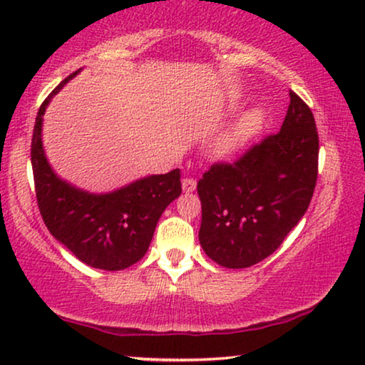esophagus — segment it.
Wrapping results in <instances>:
<instances>
[{
  "label": "esophagus",
  "mask_w": 365,
  "mask_h": 365,
  "mask_svg": "<svg viewBox=\"0 0 365 365\" xmlns=\"http://www.w3.org/2000/svg\"><path fill=\"white\" fill-rule=\"evenodd\" d=\"M196 189V179L194 178H184L182 179V191L184 192H192Z\"/></svg>",
  "instance_id": "esophagus-1"
}]
</instances>
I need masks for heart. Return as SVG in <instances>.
<instances>
[{"mask_svg":"<svg viewBox=\"0 0 365 365\" xmlns=\"http://www.w3.org/2000/svg\"><path fill=\"white\" fill-rule=\"evenodd\" d=\"M261 121V113L259 111H251L249 114H246V118L242 119V123L239 124L237 128H234L231 133H227L226 136H222L219 139L217 143V151L222 154H229L236 149L241 141L244 139V136L251 131L252 128H256V124Z\"/></svg>","mask_w":365,"mask_h":365,"instance_id":"obj_1","label":"heart"}]
</instances>
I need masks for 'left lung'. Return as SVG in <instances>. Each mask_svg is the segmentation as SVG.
Wrapping results in <instances>:
<instances>
[{
    "label": "left lung",
    "mask_w": 365,
    "mask_h": 365,
    "mask_svg": "<svg viewBox=\"0 0 365 365\" xmlns=\"http://www.w3.org/2000/svg\"><path fill=\"white\" fill-rule=\"evenodd\" d=\"M289 96L281 131L236 163L214 164L197 182L199 242L222 267H251L271 256L311 204L319 158L316 121L296 93Z\"/></svg>",
    "instance_id": "left-lung-1"
}]
</instances>
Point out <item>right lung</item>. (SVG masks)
Returning a JSON list of instances; mask_svg holds the SVG:
<instances>
[{
  "mask_svg": "<svg viewBox=\"0 0 365 365\" xmlns=\"http://www.w3.org/2000/svg\"><path fill=\"white\" fill-rule=\"evenodd\" d=\"M79 71L44 99L34 123L31 164L38 207L49 232L79 261L103 271H121L148 252L159 217L181 194V171L153 174L104 194L59 178L44 154L43 116L54 94Z\"/></svg>",
  "mask_w": 365,
  "mask_h": 365,
  "instance_id": "right-lung-1",
  "label": "right lung"
}]
</instances>
